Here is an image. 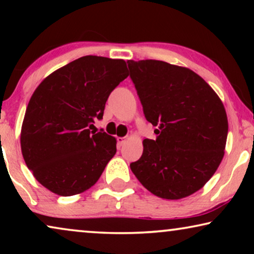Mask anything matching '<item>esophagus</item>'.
<instances>
[{
    "label": "esophagus",
    "instance_id": "obj_1",
    "mask_svg": "<svg viewBox=\"0 0 254 254\" xmlns=\"http://www.w3.org/2000/svg\"><path fill=\"white\" fill-rule=\"evenodd\" d=\"M117 140H118V144H119V145H123V144L125 143V142H126L127 138H126V137H118Z\"/></svg>",
    "mask_w": 254,
    "mask_h": 254
}]
</instances>
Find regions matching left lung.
I'll use <instances>...</instances> for the list:
<instances>
[{"instance_id":"obj_1","label":"left lung","mask_w":254,"mask_h":254,"mask_svg":"<svg viewBox=\"0 0 254 254\" xmlns=\"http://www.w3.org/2000/svg\"><path fill=\"white\" fill-rule=\"evenodd\" d=\"M156 140L130 170L149 192L168 200L202 189L221 164L228 136L224 105L202 77L158 60L127 61Z\"/></svg>"}]
</instances>
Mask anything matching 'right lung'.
<instances>
[{"instance_id":"obj_1","label":"right lung","mask_w":254,"mask_h":254,"mask_svg":"<svg viewBox=\"0 0 254 254\" xmlns=\"http://www.w3.org/2000/svg\"><path fill=\"white\" fill-rule=\"evenodd\" d=\"M128 76L126 62L86 55L48 75L24 116L20 148L26 166L61 196L95 185L117 152L116 137L90 128L102 119L110 93Z\"/></svg>"}]
</instances>
